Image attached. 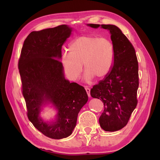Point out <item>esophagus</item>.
Listing matches in <instances>:
<instances>
[{"mask_svg": "<svg viewBox=\"0 0 160 160\" xmlns=\"http://www.w3.org/2000/svg\"><path fill=\"white\" fill-rule=\"evenodd\" d=\"M85 90H86V91H87V93L88 96L90 97V96H91V94H90V89H89V88H88V87H85Z\"/></svg>", "mask_w": 160, "mask_h": 160, "instance_id": "obj_1", "label": "esophagus"}]
</instances>
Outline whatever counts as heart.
<instances>
[{
    "label": "heart",
    "instance_id": "heart-1",
    "mask_svg": "<svg viewBox=\"0 0 160 160\" xmlns=\"http://www.w3.org/2000/svg\"><path fill=\"white\" fill-rule=\"evenodd\" d=\"M69 51L62 54L61 61L64 72L71 80L80 76L82 64L87 79L104 78L113 66L114 47L107 38L80 36L70 44Z\"/></svg>",
    "mask_w": 160,
    "mask_h": 160
}]
</instances>
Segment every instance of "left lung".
<instances>
[{"instance_id":"8db88e82","label":"left lung","mask_w":160,"mask_h":160,"mask_svg":"<svg viewBox=\"0 0 160 160\" xmlns=\"http://www.w3.org/2000/svg\"><path fill=\"white\" fill-rule=\"evenodd\" d=\"M93 28L107 29L114 47L113 64L110 72L91 89V96L104 103L99 118L105 131L120 130L127 124L138 104V62L133 46L121 30L113 25L88 24Z\"/></svg>"}]
</instances>
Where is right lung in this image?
Wrapping results in <instances>:
<instances>
[{"label":"right lung","mask_w":160,"mask_h":160,"mask_svg":"<svg viewBox=\"0 0 160 160\" xmlns=\"http://www.w3.org/2000/svg\"><path fill=\"white\" fill-rule=\"evenodd\" d=\"M72 28L66 25L32 32L24 41L18 61L28 117L45 136L60 140L72 133L78 113L88 101L84 88L64 78L60 59L62 46ZM51 103L57 110L52 122L39 116Z\"/></svg>","instance_id":"obj_1"}]
</instances>
